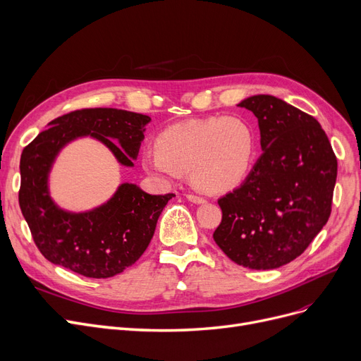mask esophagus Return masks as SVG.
Masks as SVG:
<instances>
[{
  "label": "esophagus",
  "mask_w": 361,
  "mask_h": 361,
  "mask_svg": "<svg viewBox=\"0 0 361 361\" xmlns=\"http://www.w3.org/2000/svg\"><path fill=\"white\" fill-rule=\"evenodd\" d=\"M186 200L194 202V204H204L205 202V200L202 197H198V195H194V194H188Z\"/></svg>",
  "instance_id": "obj_1"
}]
</instances>
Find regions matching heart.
<instances>
[{"instance_id":"obj_1","label":"heart","mask_w":361,"mask_h":361,"mask_svg":"<svg viewBox=\"0 0 361 361\" xmlns=\"http://www.w3.org/2000/svg\"><path fill=\"white\" fill-rule=\"evenodd\" d=\"M145 151V170L164 178L188 173L207 194H225L241 185L254 163L255 132L244 117L210 116L164 128Z\"/></svg>"}]
</instances>
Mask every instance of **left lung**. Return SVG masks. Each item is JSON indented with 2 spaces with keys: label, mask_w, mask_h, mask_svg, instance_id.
Segmentation results:
<instances>
[{
  "label": "left lung",
  "mask_w": 361,
  "mask_h": 361,
  "mask_svg": "<svg viewBox=\"0 0 361 361\" xmlns=\"http://www.w3.org/2000/svg\"><path fill=\"white\" fill-rule=\"evenodd\" d=\"M238 106L259 120L263 154L244 183L219 200L223 216L213 238L239 266L278 269L301 255L328 221L338 161L313 116L271 95Z\"/></svg>",
  "instance_id": "8db88e82"
}]
</instances>
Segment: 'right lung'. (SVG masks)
Returning a JSON list of instances; mask_svg holds the SVG:
<instances>
[{
	"label": "right lung",
	"instance_id": "obj_1",
	"mask_svg": "<svg viewBox=\"0 0 361 361\" xmlns=\"http://www.w3.org/2000/svg\"><path fill=\"white\" fill-rule=\"evenodd\" d=\"M145 114L117 109H83L49 122L20 157V210L33 241L48 262L87 278L106 279L132 266L147 250L157 220L173 194L151 195L122 183L99 207L73 213L49 195L48 179L59 152L83 136L104 144L132 167L144 141Z\"/></svg>",
	"mask_w": 361,
	"mask_h": 361
}]
</instances>
